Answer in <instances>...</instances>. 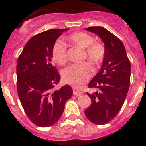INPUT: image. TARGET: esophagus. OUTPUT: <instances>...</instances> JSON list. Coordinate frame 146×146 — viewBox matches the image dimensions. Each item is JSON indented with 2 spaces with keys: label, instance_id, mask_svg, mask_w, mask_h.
Wrapping results in <instances>:
<instances>
[{
  "label": "esophagus",
  "instance_id": "obj_1",
  "mask_svg": "<svg viewBox=\"0 0 146 146\" xmlns=\"http://www.w3.org/2000/svg\"><path fill=\"white\" fill-rule=\"evenodd\" d=\"M73 94L75 95V96H81L82 94V92L81 91V90H80V89H76V88H73Z\"/></svg>",
  "mask_w": 146,
  "mask_h": 146
}]
</instances>
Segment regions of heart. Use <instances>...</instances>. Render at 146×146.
I'll return each mask as SVG.
<instances>
[{
  "mask_svg": "<svg viewBox=\"0 0 146 146\" xmlns=\"http://www.w3.org/2000/svg\"><path fill=\"white\" fill-rule=\"evenodd\" d=\"M66 39L72 44L84 48L83 59L87 58L96 66L103 62L106 48L103 43L95 42L91 35L84 32H76L68 35ZM52 57L59 65L67 61L66 45L62 41H57L52 48ZM93 73L92 66L89 62L72 64L63 72V80L66 83L75 87H80L87 82Z\"/></svg>",
  "mask_w": 146,
  "mask_h": 146,
  "instance_id": "obj_1",
  "label": "heart"
}]
</instances>
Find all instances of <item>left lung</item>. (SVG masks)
Here are the masks:
<instances>
[{
  "label": "left lung",
  "mask_w": 146,
  "mask_h": 146,
  "mask_svg": "<svg viewBox=\"0 0 146 146\" xmlns=\"http://www.w3.org/2000/svg\"><path fill=\"white\" fill-rule=\"evenodd\" d=\"M86 29L102 38L106 54L100 71L88 85L97 91L87 92L92 104L85 114L95 124H106L117 115L124 103L129 88L130 62L122 42L111 32L101 26Z\"/></svg>",
  "instance_id": "1"
}]
</instances>
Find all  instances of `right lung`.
<instances>
[{"label": "right lung", "mask_w": 146, "mask_h": 146, "mask_svg": "<svg viewBox=\"0 0 146 146\" xmlns=\"http://www.w3.org/2000/svg\"><path fill=\"white\" fill-rule=\"evenodd\" d=\"M68 29H52L34 35L18 57L17 92L25 113L35 125L48 127L57 122L73 95L69 85L54 90L60 80L52 62V48Z\"/></svg>", "instance_id": "add662e5"}]
</instances>
